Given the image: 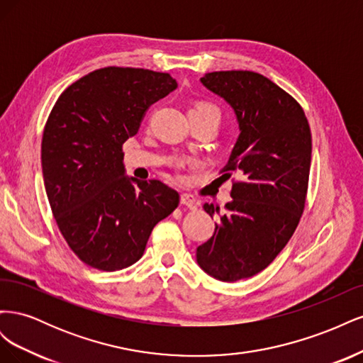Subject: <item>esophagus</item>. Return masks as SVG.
Returning a JSON list of instances; mask_svg holds the SVG:
<instances>
[{
  "instance_id": "1",
  "label": "esophagus",
  "mask_w": 363,
  "mask_h": 363,
  "mask_svg": "<svg viewBox=\"0 0 363 363\" xmlns=\"http://www.w3.org/2000/svg\"><path fill=\"white\" fill-rule=\"evenodd\" d=\"M180 203L186 207H189L191 211H195L196 206H199V203H196V200L194 199L191 194H182L180 195Z\"/></svg>"
}]
</instances>
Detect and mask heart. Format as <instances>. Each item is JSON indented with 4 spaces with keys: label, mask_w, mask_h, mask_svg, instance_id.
Listing matches in <instances>:
<instances>
[{
    "label": "heart",
    "mask_w": 363,
    "mask_h": 363,
    "mask_svg": "<svg viewBox=\"0 0 363 363\" xmlns=\"http://www.w3.org/2000/svg\"><path fill=\"white\" fill-rule=\"evenodd\" d=\"M192 111H203V112H215L218 116H219V113H218V111L216 108L212 106V104H206V103H201V104H196Z\"/></svg>",
    "instance_id": "heart-1"
}]
</instances>
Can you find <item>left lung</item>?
Masks as SVG:
<instances>
[{
	"mask_svg": "<svg viewBox=\"0 0 363 363\" xmlns=\"http://www.w3.org/2000/svg\"><path fill=\"white\" fill-rule=\"evenodd\" d=\"M200 82L230 104L239 124L223 177L240 180L213 236L196 248L200 268L230 283L265 269L294 235L304 211L312 135L301 106L267 77L216 71ZM203 207L212 218L219 213L213 204Z\"/></svg>",
	"mask_w": 363,
	"mask_h": 363,
	"instance_id": "obj_1",
	"label": "left lung"
}]
</instances>
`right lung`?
<instances>
[{"mask_svg":"<svg viewBox=\"0 0 363 363\" xmlns=\"http://www.w3.org/2000/svg\"><path fill=\"white\" fill-rule=\"evenodd\" d=\"M177 89L169 74L107 67L67 87L42 136V174L60 233L77 257L101 271L133 265L155 225L179 206L159 180L127 177L123 144L151 104Z\"/></svg>","mask_w":363,"mask_h":363,"instance_id":"right-lung-1","label":"right lung"}]
</instances>
